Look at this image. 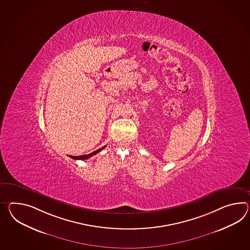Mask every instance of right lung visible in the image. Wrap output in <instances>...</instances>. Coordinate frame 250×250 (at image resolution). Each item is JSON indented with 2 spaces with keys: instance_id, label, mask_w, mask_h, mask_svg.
I'll return each mask as SVG.
<instances>
[{
  "instance_id": "obj_1",
  "label": "right lung",
  "mask_w": 250,
  "mask_h": 250,
  "mask_svg": "<svg viewBox=\"0 0 250 250\" xmlns=\"http://www.w3.org/2000/svg\"><path fill=\"white\" fill-rule=\"evenodd\" d=\"M105 147H102V148H100V149H98L97 151H95V152H91V153H89V154H85V155H80V156H69L70 158L75 159V160H85V159L90 158L92 157L93 155H95V154H97L98 152H100L102 149H104Z\"/></svg>"
}]
</instances>
